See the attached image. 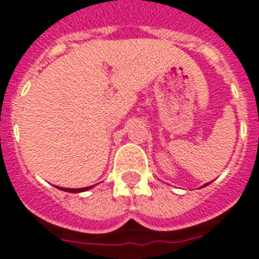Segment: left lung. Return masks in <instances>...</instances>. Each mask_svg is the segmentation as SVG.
I'll use <instances>...</instances> for the list:
<instances>
[{
  "instance_id": "1",
  "label": "left lung",
  "mask_w": 259,
  "mask_h": 259,
  "mask_svg": "<svg viewBox=\"0 0 259 259\" xmlns=\"http://www.w3.org/2000/svg\"><path fill=\"white\" fill-rule=\"evenodd\" d=\"M206 185H209V183H208V184H205V185H202V187H206Z\"/></svg>"
}]
</instances>
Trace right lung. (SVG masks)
Segmentation results:
<instances>
[{
	"label": "right lung",
	"instance_id": "obj_1",
	"mask_svg": "<svg viewBox=\"0 0 259 259\" xmlns=\"http://www.w3.org/2000/svg\"><path fill=\"white\" fill-rule=\"evenodd\" d=\"M93 187H95V185H91V187H86V188H78V189H71V188H61L58 187V189H61V191H65V192H68V193H80V192H86L89 191V189H91Z\"/></svg>",
	"mask_w": 259,
	"mask_h": 259
}]
</instances>
